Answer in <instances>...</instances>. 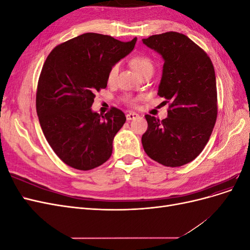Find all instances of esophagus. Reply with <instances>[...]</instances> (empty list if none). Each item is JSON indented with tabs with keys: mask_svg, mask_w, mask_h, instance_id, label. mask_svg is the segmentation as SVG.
I'll use <instances>...</instances> for the list:
<instances>
[{
	"mask_svg": "<svg viewBox=\"0 0 250 250\" xmlns=\"http://www.w3.org/2000/svg\"><path fill=\"white\" fill-rule=\"evenodd\" d=\"M139 117V115L138 113H135V112H132V111H130V112H128L127 115H126V119L128 120V121H131V120H134V119H137Z\"/></svg>",
	"mask_w": 250,
	"mask_h": 250,
	"instance_id": "obj_1",
	"label": "esophagus"
}]
</instances>
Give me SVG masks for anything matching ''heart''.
<instances>
[{
    "label": "heart",
    "mask_w": 250,
    "mask_h": 250,
    "mask_svg": "<svg viewBox=\"0 0 250 250\" xmlns=\"http://www.w3.org/2000/svg\"><path fill=\"white\" fill-rule=\"evenodd\" d=\"M130 63H131V66L134 69V71L137 72L140 76H144V75L148 74V73L153 74V72H154V63L152 60H151V58H149L146 55L134 56L131 59ZM118 73H119V63H116L110 67V70L108 72V76H107L108 81L109 82L115 81V79L117 78ZM126 101L128 103L133 104L135 102V98L128 96V97H126Z\"/></svg>",
    "instance_id": "1"
}]
</instances>
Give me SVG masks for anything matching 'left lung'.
Listing matches in <instances>:
<instances>
[{"label":"left lung","instance_id":"left-lung-1","mask_svg":"<svg viewBox=\"0 0 250 250\" xmlns=\"http://www.w3.org/2000/svg\"><path fill=\"white\" fill-rule=\"evenodd\" d=\"M143 43L164 59L157 95L170 103L166 119L145 116L148 128L143 147L153 161L180 167L201 153L216 123L214 65L206 52L181 33L152 35Z\"/></svg>","mask_w":250,"mask_h":250}]
</instances>
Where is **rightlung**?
I'll list each match as a JSON object with an SVG mask.
<instances>
[{"instance_id": "obj_1", "label": "right lung", "mask_w": 250, "mask_h": 250, "mask_svg": "<svg viewBox=\"0 0 250 250\" xmlns=\"http://www.w3.org/2000/svg\"><path fill=\"white\" fill-rule=\"evenodd\" d=\"M137 40L123 42L84 33L55 47L44 62L37 116L49 145L70 167L92 170L110 157L113 138L126 117L116 107L105 116L90 107L96 92L107 86L110 67L129 54Z\"/></svg>"}]
</instances>
